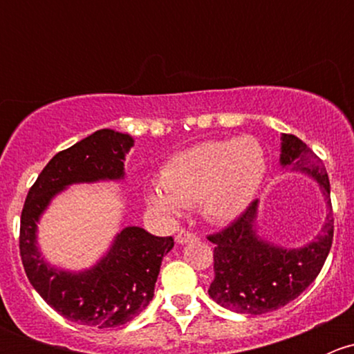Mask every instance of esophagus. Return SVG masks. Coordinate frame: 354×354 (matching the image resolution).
<instances>
[{
	"label": "esophagus",
	"instance_id": "34e87169",
	"mask_svg": "<svg viewBox=\"0 0 354 354\" xmlns=\"http://www.w3.org/2000/svg\"><path fill=\"white\" fill-rule=\"evenodd\" d=\"M198 240V234L194 233V231H188V230H181L180 233L176 234V241L180 245L185 243H190V241H197Z\"/></svg>",
	"mask_w": 354,
	"mask_h": 354
}]
</instances>
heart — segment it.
Instances as JSON below:
<instances>
[{"label": "heart", "mask_w": 354, "mask_h": 354, "mask_svg": "<svg viewBox=\"0 0 354 354\" xmlns=\"http://www.w3.org/2000/svg\"><path fill=\"white\" fill-rule=\"evenodd\" d=\"M266 171V151L257 138L207 140L171 157L160 171V188H151L147 200L169 216L200 203L209 221L230 223L255 198Z\"/></svg>", "instance_id": "b5f03b06"}]
</instances>
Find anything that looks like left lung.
<instances>
[{
	"label": "left lung",
	"mask_w": 354,
	"mask_h": 354,
	"mask_svg": "<svg viewBox=\"0 0 354 354\" xmlns=\"http://www.w3.org/2000/svg\"><path fill=\"white\" fill-rule=\"evenodd\" d=\"M281 164L315 178L329 205L322 233L298 250L274 246L257 236V200L217 233L214 243V281L209 296L227 310L248 315L274 312L298 298L326 263L334 238L330 183L322 159L295 135L284 133Z\"/></svg>",
	"instance_id": "1"
}]
</instances>
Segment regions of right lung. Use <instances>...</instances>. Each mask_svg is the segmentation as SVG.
I'll list each match as a JSON object with an SVG mask.
<instances>
[{
    "label": "right lung",
    "mask_w": 354,
    "mask_h": 354,
    "mask_svg": "<svg viewBox=\"0 0 354 354\" xmlns=\"http://www.w3.org/2000/svg\"><path fill=\"white\" fill-rule=\"evenodd\" d=\"M131 147L130 135L97 130L53 157L24 203L20 257L25 274L51 308L82 326L108 329L133 320L154 296L162 257L174 246L173 236H154L137 226L124 227L97 266L73 274L49 267L41 259L35 223L51 198L68 185L121 180L124 156Z\"/></svg>",
    "instance_id": "add662e5"
}]
</instances>
